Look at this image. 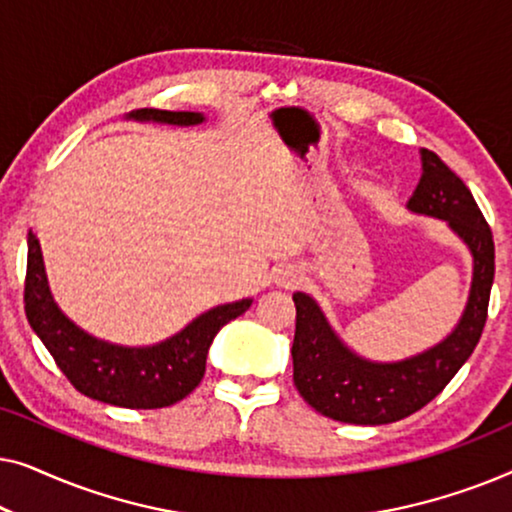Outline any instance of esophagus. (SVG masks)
I'll list each match as a JSON object with an SVG mask.
<instances>
[{
    "label": "esophagus",
    "instance_id": "obj_1",
    "mask_svg": "<svg viewBox=\"0 0 512 512\" xmlns=\"http://www.w3.org/2000/svg\"><path fill=\"white\" fill-rule=\"evenodd\" d=\"M284 284H293V282H298V272H284V279H282Z\"/></svg>",
    "mask_w": 512,
    "mask_h": 512
}]
</instances>
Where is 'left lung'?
<instances>
[{
    "instance_id": "8db88e82",
    "label": "left lung",
    "mask_w": 512,
    "mask_h": 512,
    "mask_svg": "<svg viewBox=\"0 0 512 512\" xmlns=\"http://www.w3.org/2000/svg\"><path fill=\"white\" fill-rule=\"evenodd\" d=\"M422 177L408 200L415 214L443 219L473 256V279L464 312L438 345L401 361H370L349 349L317 300L293 293V384L314 410L345 424H391L422 410L457 375L478 345L494 282V240L464 181L422 149Z\"/></svg>"
}]
</instances>
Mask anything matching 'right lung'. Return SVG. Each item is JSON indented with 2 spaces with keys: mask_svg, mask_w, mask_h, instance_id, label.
I'll use <instances>...</instances> for the list:
<instances>
[{
  "mask_svg": "<svg viewBox=\"0 0 512 512\" xmlns=\"http://www.w3.org/2000/svg\"><path fill=\"white\" fill-rule=\"evenodd\" d=\"M128 121H153L165 125H200V111H130ZM254 300L216 305L186 324L172 338L146 347H125L95 338L76 326L60 310L48 289L44 256L37 235L27 233V277L25 314L32 331L39 335L48 352L83 396L118 405V408L153 410L174 405L198 387L205 375L207 352L214 335L228 321L240 317Z\"/></svg>",
  "mask_w": 512,
  "mask_h": 512,
  "instance_id": "add662e5",
  "label": "right lung"
}]
</instances>
